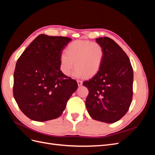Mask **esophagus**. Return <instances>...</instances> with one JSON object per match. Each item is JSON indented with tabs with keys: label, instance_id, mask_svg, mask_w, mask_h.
<instances>
[{
	"label": "esophagus",
	"instance_id": "esophagus-1",
	"mask_svg": "<svg viewBox=\"0 0 155 155\" xmlns=\"http://www.w3.org/2000/svg\"><path fill=\"white\" fill-rule=\"evenodd\" d=\"M77 82H78V86H81V85H82V84H83V81H81V80H78Z\"/></svg>",
	"mask_w": 155,
	"mask_h": 155
}]
</instances>
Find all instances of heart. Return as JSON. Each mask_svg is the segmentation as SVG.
Masks as SVG:
<instances>
[{
	"instance_id": "1",
	"label": "heart",
	"mask_w": 155,
	"mask_h": 155,
	"mask_svg": "<svg viewBox=\"0 0 155 155\" xmlns=\"http://www.w3.org/2000/svg\"><path fill=\"white\" fill-rule=\"evenodd\" d=\"M105 57L102 45L90 41H75L69 44L60 56V70L69 76L75 67L74 76L92 77L101 68Z\"/></svg>"
}]
</instances>
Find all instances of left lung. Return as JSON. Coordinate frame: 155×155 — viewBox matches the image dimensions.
<instances>
[{"instance_id": "left-lung-1", "label": "left lung", "mask_w": 155, "mask_h": 155, "mask_svg": "<svg viewBox=\"0 0 155 155\" xmlns=\"http://www.w3.org/2000/svg\"><path fill=\"white\" fill-rule=\"evenodd\" d=\"M105 50L99 71L83 85L88 89L86 107L92 118L108 124L120 120L133 99V70L128 56L114 41L96 39Z\"/></svg>"}]
</instances>
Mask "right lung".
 Wrapping results in <instances>:
<instances>
[{
  "instance_id": "obj_1",
  "label": "right lung",
  "mask_w": 155,
  "mask_h": 155,
  "mask_svg": "<svg viewBox=\"0 0 155 155\" xmlns=\"http://www.w3.org/2000/svg\"><path fill=\"white\" fill-rule=\"evenodd\" d=\"M71 40L41 34L18 59L13 75V96L30 119L45 121L58 118L77 90L76 81L60 70V56Z\"/></svg>"
}]
</instances>
